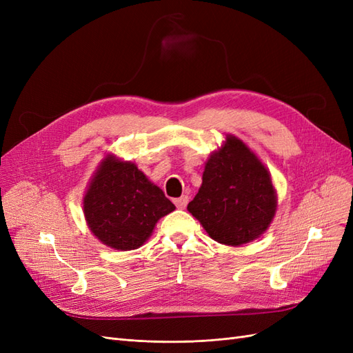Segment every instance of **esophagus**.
<instances>
[{
	"label": "esophagus",
	"mask_w": 353,
	"mask_h": 353,
	"mask_svg": "<svg viewBox=\"0 0 353 353\" xmlns=\"http://www.w3.org/2000/svg\"><path fill=\"white\" fill-rule=\"evenodd\" d=\"M174 203H175V206L178 209H184L187 206V203H188V196H183V197H179V199H175Z\"/></svg>",
	"instance_id": "34e87169"
}]
</instances>
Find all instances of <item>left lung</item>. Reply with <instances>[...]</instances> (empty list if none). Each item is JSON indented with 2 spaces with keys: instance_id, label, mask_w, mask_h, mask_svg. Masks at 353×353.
<instances>
[{
  "instance_id": "8db88e82",
  "label": "left lung",
  "mask_w": 353,
  "mask_h": 353,
  "mask_svg": "<svg viewBox=\"0 0 353 353\" xmlns=\"http://www.w3.org/2000/svg\"><path fill=\"white\" fill-rule=\"evenodd\" d=\"M276 205L268 168L239 137L227 134L206 160L199 193L187 209L210 239L237 248L270 228Z\"/></svg>"
}]
</instances>
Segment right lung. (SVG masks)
<instances>
[{
	"mask_svg": "<svg viewBox=\"0 0 353 353\" xmlns=\"http://www.w3.org/2000/svg\"><path fill=\"white\" fill-rule=\"evenodd\" d=\"M83 216L95 239L114 250H135L160 218L175 210L163 191L131 162L109 153L83 194Z\"/></svg>",
	"mask_w": 353,
	"mask_h": 353,
	"instance_id": "add662e5",
	"label": "right lung"
}]
</instances>
